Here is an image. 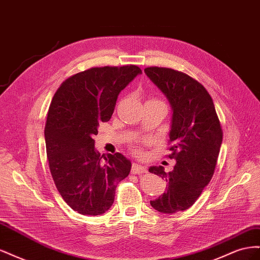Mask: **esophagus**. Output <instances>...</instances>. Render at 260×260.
<instances>
[{
    "mask_svg": "<svg viewBox=\"0 0 260 260\" xmlns=\"http://www.w3.org/2000/svg\"><path fill=\"white\" fill-rule=\"evenodd\" d=\"M146 171V167L143 166V165H140V164H133L132 165V169L131 172L133 175H138V174H143V172Z\"/></svg>",
    "mask_w": 260,
    "mask_h": 260,
    "instance_id": "1",
    "label": "esophagus"
}]
</instances>
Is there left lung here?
<instances>
[{"instance_id": "left-lung-1", "label": "left lung", "mask_w": 260, "mask_h": 260, "mask_svg": "<svg viewBox=\"0 0 260 260\" xmlns=\"http://www.w3.org/2000/svg\"><path fill=\"white\" fill-rule=\"evenodd\" d=\"M165 96L171 111L169 139L174 169L152 166L148 171L166 180V191L151 201V206L164 214L190 208L214 175L222 130L209 93L193 78L170 68L144 69Z\"/></svg>"}]
</instances>
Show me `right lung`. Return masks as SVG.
Here are the masks:
<instances>
[{"instance_id": "obj_1", "label": "right lung", "mask_w": 260, "mask_h": 260, "mask_svg": "<svg viewBox=\"0 0 260 260\" xmlns=\"http://www.w3.org/2000/svg\"><path fill=\"white\" fill-rule=\"evenodd\" d=\"M141 74L135 65L91 68L54 94L44 128L46 155L61 198L81 215L104 214L117 184L130 174L131 161L120 153L102 160L93 137L111 119L119 93Z\"/></svg>"}]
</instances>
